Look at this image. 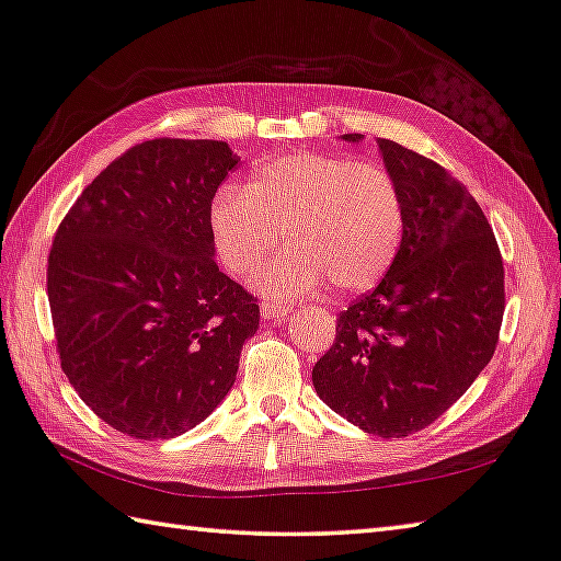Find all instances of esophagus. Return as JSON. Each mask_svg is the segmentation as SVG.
<instances>
[{"label": "esophagus", "instance_id": "1", "mask_svg": "<svg viewBox=\"0 0 561 561\" xmlns=\"http://www.w3.org/2000/svg\"><path fill=\"white\" fill-rule=\"evenodd\" d=\"M291 311H294L291 304H279V301H264L262 307H260L262 319H267V321H282V319H287V317L291 314Z\"/></svg>", "mask_w": 561, "mask_h": 561}]
</instances>
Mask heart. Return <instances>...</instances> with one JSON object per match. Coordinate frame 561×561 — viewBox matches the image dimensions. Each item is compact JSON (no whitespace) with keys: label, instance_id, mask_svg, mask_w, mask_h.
I'll return each instance as SVG.
<instances>
[{"label":"heart","instance_id":"obj_1","mask_svg":"<svg viewBox=\"0 0 561 561\" xmlns=\"http://www.w3.org/2000/svg\"><path fill=\"white\" fill-rule=\"evenodd\" d=\"M405 210L393 175L376 163L294 150L264 160L244 190L225 185L210 205V230L222 267L244 277L277 247L257 289L297 299L334 282L344 294L374 289L403 242Z\"/></svg>","mask_w":561,"mask_h":561}]
</instances>
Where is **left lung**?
<instances>
[{"instance_id":"left-lung-1","label":"left lung","mask_w":561,"mask_h":561,"mask_svg":"<svg viewBox=\"0 0 561 561\" xmlns=\"http://www.w3.org/2000/svg\"><path fill=\"white\" fill-rule=\"evenodd\" d=\"M376 144L403 197V242L381 284L339 314L334 346L311 381L360 431L403 438L448 411L490 364L505 270L488 217L462 183L393 140Z\"/></svg>"}]
</instances>
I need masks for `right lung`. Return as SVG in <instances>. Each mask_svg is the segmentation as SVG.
<instances>
[{
	"mask_svg": "<svg viewBox=\"0 0 561 561\" xmlns=\"http://www.w3.org/2000/svg\"><path fill=\"white\" fill-rule=\"evenodd\" d=\"M240 156L225 140H146L83 190L46 270L61 368L101 421L138 440L195 428L260 329L215 262L210 205Z\"/></svg>",
	"mask_w": 561,
	"mask_h": 561,
	"instance_id": "1",
	"label": "right lung"
}]
</instances>
